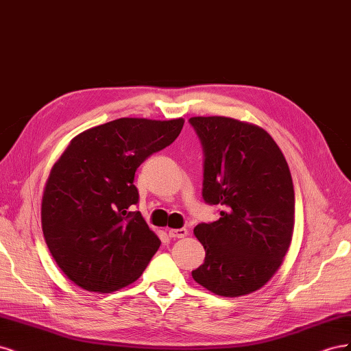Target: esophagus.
Masks as SVG:
<instances>
[{
	"label": "esophagus",
	"instance_id": "esophagus-1",
	"mask_svg": "<svg viewBox=\"0 0 351 351\" xmlns=\"http://www.w3.org/2000/svg\"><path fill=\"white\" fill-rule=\"evenodd\" d=\"M168 236L171 239H183L187 236L186 228H168Z\"/></svg>",
	"mask_w": 351,
	"mask_h": 351
}]
</instances>
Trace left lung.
Wrapping results in <instances>:
<instances>
[{"mask_svg": "<svg viewBox=\"0 0 351 351\" xmlns=\"http://www.w3.org/2000/svg\"><path fill=\"white\" fill-rule=\"evenodd\" d=\"M205 151L204 199L221 218L193 232L205 262L192 272L210 293L240 297L278 271L294 231V187L280 146L262 127L230 117L189 120Z\"/></svg>", "mask_w": 351, "mask_h": 351, "instance_id": "8db88e82", "label": "left lung"}]
</instances>
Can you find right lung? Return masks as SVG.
<instances>
[{"mask_svg": "<svg viewBox=\"0 0 351 351\" xmlns=\"http://www.w3.org/2000/svg\"><path fill=\"white\" fill-rule=\"evenodd\" d=\"M184 119H119L73 137L52 165L40 206L47 246L80 289L111 293L134 282L161 240L132 206L136 169L171 145Z\"/></svg>", "mask_w": 351, "mask_h": 351, "instance_id": "add662e5", "label": "right lung"}]
</instances>
